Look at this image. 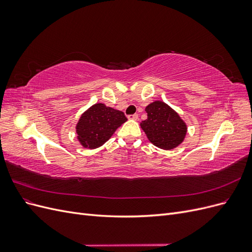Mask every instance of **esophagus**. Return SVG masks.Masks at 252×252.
Here are the masks:
<instances>
[{
    "label": "esophagus",
    "mask_w": 252,
    "mask_h": 252,
    "mask_svg": "<svg viewBox=\"0 0 252 252\" xmlns=\"http://www.w3.org/2000/svg\"><path fill=\"white\" fill-rule=\"evenodd\" d=\"M129 120H138L139 119V114L138 113H134V114H130V116H128Z\"/></svg>",
    "instance_id": "34e87169"
}]
</instances>
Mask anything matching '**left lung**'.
Here are the masks:
<instances>
[{
    "label": "left lung",
    "mask_w": 252,
    "mask_h": 252,
    "mask_svg": "<svg viewBox=\"0 0 252 252\" xmlns=\"http://www.w3.org/2000/svg\"><path fill=\"white\" fill-rule=\"evenodd\" d=\"M147 119L140 123L147 139L155 146L171 150L183 143L187 134V125L180 114L168 104L155 101L146 106Z\"/></svg>",
    "instance_id": "left-lung-1"
}]
</instances>
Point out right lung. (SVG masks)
I'll list each match as a JSON object with an SVG mask.
<instances>
[{"instance_id":"add662e5","label":"right lung","mask_w":252,"mask_h":252,"mask_svg":"<svg viewBox=\"0 0 252 252\" xmlns=\"http://www.w3.org/2000/svg\"><path fill=\"white\" fill-rule=\"evenodd\" d=\"M127 118L123 111L96 103L82 113L77 125V139L84 148L95 149L107 142Z\"/></svg>"}]
</instances>
